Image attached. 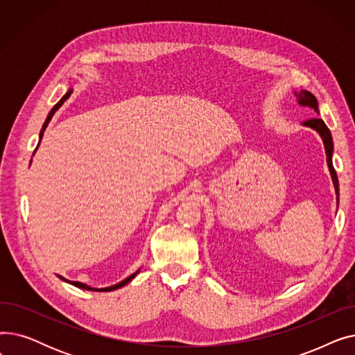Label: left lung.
Returning <instances> with one entry per match:
<instances>
[{"label":"left lung","mask_w":355,"mask_h":355,"mask_svg":"<svg viewBox=\"0 0 355 355\" xmlns=\"http://www.w3.org/2000/svg\"><path fill=\"white\" fill-rule=\"evenodd\" d=\"M295 95L297 98V102H300L302 106H309L312 107L315 112H318V101L312 95L311 92L308 90H301V92H295ZM304 125L315 129L318 132L324 141V146H325V154H327V162L329 166V173L332 175V181H334V187H335V193H337V200H340V187H338V177L337 173L334 170L332 165V137L329 129L327 128V125L324 123V121L321 118H312L304 122Z\"/></svg>","instance_id":"1"}]
</instances>
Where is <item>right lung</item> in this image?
<instances>
[{
  "mask_svg": "<svg viewBox=\"0 0 355 355\" xmlns=\"http://www.w3.org/2000/svg\"><path fill=\"white\" fill-rule=\"evenodd\" d=\"M70 93H71V90H69L66 95L55 103L54 106H53V109L50 110V114H49V116H47V119H46V122H44V125H43V128H42V132H40V141H42V138H43V134H44V130H46V128H47V125H49V122L51 121V118H53V115H54V112L58 110L63 103H64V101L70 96ZM40 144V142H39ZM39 146V145H37ZM37 149V148H35ZM139 272V270H138ZM138 272H135V273H132L130 276H128L125 281H122V282H119V284H116V285H114V286H109V288H102V289H95V288H90V286H87V285H85V284H80V282H71V281H67V279H64V277H62V276H59L60 279H63L64 282H69V284H71V285H74V286H78V288H80V289H87V291H99V292H109V291H115V289H119V288H122V286H125L126 284H129L130 281H132V279L137 276V273Z\"/></svg>",
  "mask_w": 355,
  "mask_h": 355,
  "instance_id": "obj_1",
  "label": "right lung"
}]
</instances>
